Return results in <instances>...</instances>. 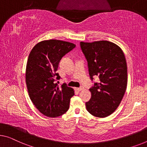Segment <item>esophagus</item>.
<instances>
[{
	"instance_id": "esophagus-1",
	"label": "esophagus",
	"mask_w": 147,
	"mask_h": 147,
	"mask_svg": "<svg viewBox=\"0 0 147 147\" xmlns=\"http://www.w3.org/2000/svg\"><path fill=\"white\" fill-rule=\"evenodd\" d=\"M84 89V88L83 86H80V88H76V90H77L78 92H80L83 90Z\"/></svg>"
}]
</instances>
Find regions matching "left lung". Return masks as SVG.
Listing matches in <instances>:
<instances>
[{"label": "left lung", "mask_w": 147, "mask_h": 147, "mask_svg": "<svg viewBox=\"0 0 147 147\" xmlns=\"http://www.w3.org/2000/svg\"><path fill=\"white\" fill-rule=\"evenodd\" d=\"M80 45L91 80L94 76L100 78L89 89L92 96L86 102V109L96 117H107L117 108L126 90L127 67L124 53L119 46L108 41Z\"/></svg>", "instance_id": "8db88e82"}]
</instances>
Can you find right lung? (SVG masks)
<instances>
[{"label": "right lung", "instance_id": "right-lung-1", "mask_svg": "<svg viewBox=\"0 0 147 147\" xmlns=\"http://www.w3.org/2000/svg\"><path fill=\"white\" fill-rule=\"evenodd\" d=\"M75 47L67 41L45 40L35 45L28 57L26 71L28 94L36 108L47 117H59L69 109L74 90L65 83L59 87L56 81L61 76L57 71L63 57Z\"/></svg>", "mask_w": 147, "mask_h": 147}]
</instances>
